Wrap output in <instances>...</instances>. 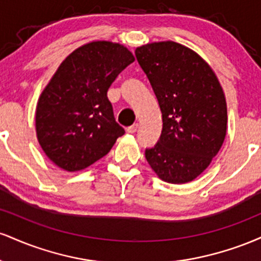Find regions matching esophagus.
I'll list each match as a JSON object with an SVG mask.
<instances>
[{"label":"esophagus","mask_w":261,"mask_h":261,"mask_svg":"<svg viewBox=\"0 0 261 261\" xmlns=\"http://www.w3.org/2000/svg\"><path fill=\"white\" fill-rule=\"evenodd\" d=\"M137 127H139V125H137V124L131 125V126H128V127L126 128V133H127V134H134V133H136Z\"/></svg>","instance_id":"esophagus-1"}]
</instances>
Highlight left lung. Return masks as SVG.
I'll return each mask as SVG.
<instances>
[{
  "instance_id": "1",
  "label": "left lung",
  "mask_w": 261,
  "mask_h": 261,
  "mask_svg": "<svg viewBox=\"0 0 261 261\" xmlns=\"http://www.w3.org/2000/svg\"><path fill=\"white\" fill-rule=\"evenodd\" d=\"M157 97L163 128L145 155L163 181L185 184L210 166L227 133V103L216 73L199 54L175 41L136 47Z\"/></svg>"
}]
</instances>
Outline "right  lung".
Instances as JSON below:
<instances>
[{
	"instance_id": "1",
	"label": "right lung",
	"mask_w": 261,
	"mask_h": 261,
	"mask_svg": "<svg viewBox=\"0 0 261 261\" xmlns=\"http://www.w3.org/2000/svg\"><path fill=\"white\" fill-rule=\"evenodd\" d=\"M134 61L124 45L98 40L77 47L59 66L35 110L39 145L59 168H87L124 135L114 118L108 89Z\"/></svg>"
}]
</instances>
